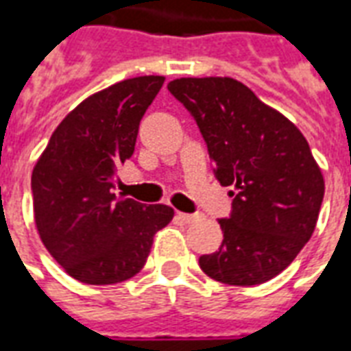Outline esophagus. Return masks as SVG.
I'll list each match as a JSON object with an SVG mask.
<instances>
[{"instance_id":"34e87169","label":"esophagus","mask_w":351,"mask_h":351,"mask_svg":"<svg viewBox=\"0 0 351 351\" xmlns=\"http://www.w3.org/2000/svg\"><path fill=\"white\" fill-rule=\"evenodd\" d=\"M176 217H178V219H180L182 223L199 221V215H197V214H184V212H178V214H176Z\"/></svg>"}]
</instances>
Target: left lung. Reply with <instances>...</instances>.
Segmentation results:
<instances>
[{
	"instance_id": "8db88e82",
	"label": "left lung",
	"mask_w": 351,
	"mask_h": 351,
	"mask_svg": "<svg viewBox=\"0 0 351 351\" xmlns=\"http://www.w3.org/2000/svg\"><path fill=\"white\" fill-rule=\"evenodd\" d=\"M167 89L195 119L215 178L234 186L230 215L219 219L221 247L199 266L236 287L274 279L311 240L324 201L307 139L232 77H180Z\"/></svg>"
}]
</instances>
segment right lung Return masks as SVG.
<instances>
[{
    "label": "right lung",
    "mask_w": 351,
    "mask_h": 351,
    "mask_svg": "<svg viewBox=\"0 0 351 351\" xmlns=\"http://www.w3.org/2000/svg\"><path fill=\"white\" fill-rule=\"evenodd\" d=\"M163 76L124 80L83 100L51 134L31 175L40 240L64 271L115 285L141 271L152 238L173 219L165 204L117 199L119 167L132 158L145 111Z\"/></svg>",
    "instance_id": "add662e5"
}]
</instances>
